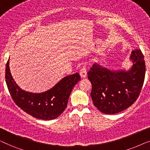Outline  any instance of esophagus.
<instances>
[{
    "label": "esophagus",
    "mask_w": 150,
    "mask_h": 150,
    "mask_svg": "<svg viewBox=\"0 0 150 150\" xmlns=\"http://www.w3.org/2000/svg\"><path fill=\"white\" fill-rule=\"evenodd\" d=\"M87 68L86 67H83L80 71V76H81V78H85L86 76H87Z\"/></svg>",
    "instance_id": "obj_1"
}]
</instances>
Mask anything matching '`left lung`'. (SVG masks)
Listing matches in <instances>:
<instances>
[{"instance_id": "left-lung-1", "label": "left lung", "mask_w": 150, "mask_h": 150, "mask_svg": "<svg viewBox=\"0 0 150 150\" xmlns=\"http://www.w3.org/2000/svg\"><path fill=\"white\" fill-rule=\"evenodd\" d=\"M130 59L133 65L128 71H111L96 63L87 73L93 104L103 113L126 110L139 98L145 75L144 56L137 49L132 51Z\"/></svg>"}]
</instances>
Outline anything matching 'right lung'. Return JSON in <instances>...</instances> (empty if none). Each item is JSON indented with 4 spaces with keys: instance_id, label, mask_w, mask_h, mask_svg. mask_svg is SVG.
Masks as SVG:
<instances>
[{
    "instance_id": "1",
    "label": "right lung",
    "mask_w": 150,
    "mask_h": 150,
    "mask_svg": "<svg viewBox=\"0 0 150 150\" xmlns=\"http://www.w3.org/2000/svg\"><path fill=\"white\" fill-rule=\"evenodd\" d=\"M9 61L6 64V83L16 105L26 113L40 120H51L58 117L67 107L74 87L81 80L79 73L64 77L48 91L33 93L24 91L17 85L10 72Z\"/></svg>"
}]
</instances>
